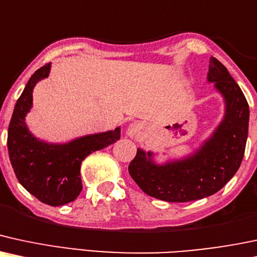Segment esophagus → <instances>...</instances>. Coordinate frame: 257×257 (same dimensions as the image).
I'll list each match as a JSON object with an SVG mask.
<instances>
[{
	"label": "esophagus",
	"instance_id": "esophagus-1",
	"mask_svg": "<svg viewBox=\"0 0 257 257\" xmlns=\"http://www.w3.org/2000/svg\"><path fill=\"white\" fill-rule=\"evenodd\" d=\"M141 130H142V126L140 125V123H138V122H134V123H131V125L128 126V128H127V135L131 136V137H135V136L140 135Z\"/></svg>",
	"mask_w": 257,
	"mask_h": 257
}]
</instances>
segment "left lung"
<instances>
[{
    "label": "left lung",
    "instance_id": "left-lung-1",
    "mask_svg": "<svg viewBox=\"0 0 257 257\" xmlns=\"http://www.w3.org/2000/svg\"><path fill=\"white\" fill-rule=\"evenodd\" d=\"M208 81L225 99V115L213 135L192 155L165 165L154 162V154L138 148L128 166L137 185L152 197L167 202H190L214 195L239 168L249 128L245 96L215 57H210Z\"/></svg>",
    "mask_w": 257,
    "mask_h": 257
}]
</instances>
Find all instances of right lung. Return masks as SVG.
Instances as JSON below:
<instances>
[{"mask_svg":"<svg viewBox=\"0 0 257 257\" xmlns=\"http://www.w3.org/2000/svg\"><path fill=\"white\" fill-rule=\"evenodd\" d=\"M47 63L35 72L15 104L8 127V154L15 176L30 194L49 206L74 201L83 190L81 161L90 154L120 140V127L75 138L65 144L39 141L27 128L25 116L32 107L33 87L49 75Z\"/></svg>","mask_w":257,"mask_h":257,"instance_id":"obj_1","label":"right lung"}]
</instances>
